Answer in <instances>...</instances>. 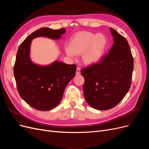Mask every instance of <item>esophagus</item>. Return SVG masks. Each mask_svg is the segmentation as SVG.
Returning <instances> with one entry per match:
<instances>
[{
    "instance_id": "34e87169",
    "label": "esophagus",
    "mask_w": 149,
    "mask_h": 149,
    "mask_svg": "<svg viewBox=\"0 0 149 149\" xmlns=\"http://www.w3.org/2000/svg\"><path fill=\"white\" fill-rule=\"evenodd\" d=\"M81 74V69L80 68L77 67V68H76V75H79Z\"/></svg>"
}]
</instances>
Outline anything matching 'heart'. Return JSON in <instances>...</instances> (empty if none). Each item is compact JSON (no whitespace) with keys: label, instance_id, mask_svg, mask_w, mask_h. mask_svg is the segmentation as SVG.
<instances>
[{"label":"heart","instance_id":"1","mask_svg":"<svg viewBox=\"0 0 149 149\" xmlns=\"http://www.w3.org/2000/svg\"><path fill=\"white\" fill-rule=\"evenodd\" d=\"M107 41L104 35L89 31H80L71 38L70 46L65 52L70 57L83 55V61L86 65H95L101 60L106 50Z\"/></svg>","mask_w":149,"mask_h":149}]
</instances>
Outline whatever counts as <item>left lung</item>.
<instances>
[{
    "instance_id": "8db88e82",
    "label": "left lung",
    "mask_w": 149,
    "mask_h": 149,
    "mask_svg": "<svg viewBox=\"0 0 149 149\" xmlns=\"http://www.w3.org/2000/svg\"><path fill=\"white\" fill-rule=\"evenodd\" d=\"M114 43L100 63L83 68V92L89 106L97 110L115 107L131 85L134 59L127 40L110 28Z\"/></svg>"
}]
</instances>
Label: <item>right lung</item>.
<instances>
[{"label": "right lung", "instance_id": "obj_1", "mask_svg": "<svg viewBox=\"0 0 149 149\" xmlns=\"http://www.w3.org/2000/svg\"><path fill=\"white\" fill-rule=\"evenodd\" d=\"M65 29L41 28L31 33L21 43L16 55L13 74L20 97L35 109L49 111L59 104L66 85L76 74V66L56 61L48 66L31 62L30 49L31 40L45 37L59 39Z\"/></svg>", "mask_w": 149, "mask_h": 149}]
</instances>
